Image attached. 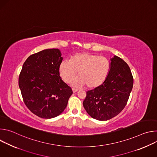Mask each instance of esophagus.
Returning a JSON list of instances; mask_svg holds the SVG:
<instances>
[{
    "label": "esophagus",
    "mask_w": 157,
    "mask_h": 157,
    "mask_svg": "<svg viewBox=\"0 0 157 157\" xmlns=\"http://www.w3.org/2000/svg\"><path fill=\"white\" fill-rule=\"evenodd\" d=\"M72 90H73V92L74 93L78 91V89H75V88H73Z\"/></svg>",
    "instance_id": "obj_1"
}]
</instances>
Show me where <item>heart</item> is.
<instances>
[{"mask_svg":"<svg viewBox=\"0 0 157 157\" xmlns=\"http://www.w3.org/2000/svg\"><path fill=\"white\" fill-rule=\"evenodd\" d=\"M110 70V62L105 57L91 53H78L70 57L69 61L64 59L59 64V74L65 82H71L75 87L94 89L100 86L105 80Z\"/></svg>","mask_w":157,"mask_h":157,"instance_id":"1","label":"heart"}]
</instances>
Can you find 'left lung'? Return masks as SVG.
<instances>
[{"label":"left lung","instance_id":"1","mask_svg":"<svg viewBox=\"0 0 157 157\" xmlns=\"http://www.w3.org/2000/svg\"><path fill=\"white\" fill-rule=\"evenodd\" d=\"M133 79L128 64L114 55L104 82L86 93L83 106L87 113L98 121H107L124 109L132 91Z\"/></svg>","mask_w":157,"mask_h":157}]
</instances>
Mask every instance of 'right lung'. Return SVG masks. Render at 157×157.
<instances>
[{"mask_svg":"<svg viewBox=\"0 0 157 157\" xmlns=\"http://www.w3.org/2000/svg\"><path fill=\"white\" fill-rule=\"evenodd\" d=\"M59 49H46L30 55L22 66L18 86L26 106L43 119L61 114L72 95L71 88L61 79Z\"/></svg>","mask_w":157,"mask_h":157,"instance_id":"right-lung-1","label":"right lung"}]
</instances>
